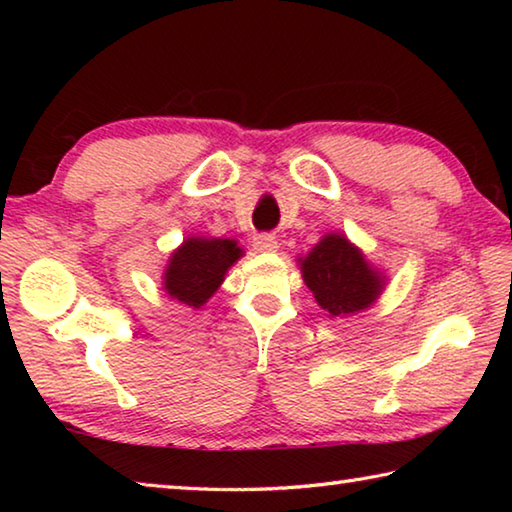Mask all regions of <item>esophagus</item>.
Masks as SVG:
<instances>
[{
    "label": "esophagus",
    "instance_id": "34e87169",
    "mask_svg": "<svg viewBox=\"0 0 512 512\" xmlns=\"http://www.w3.org/2000/svg\"><path fill=\"white\" fill-rule=\"evenodd\" d=\"M253 246L259 253H273L277 248V239L275 235H268V232H262V235H255L253 237Z\"/></svg>",
    "mask_w": 512,
    "mask_h": 512
}]
</instances>
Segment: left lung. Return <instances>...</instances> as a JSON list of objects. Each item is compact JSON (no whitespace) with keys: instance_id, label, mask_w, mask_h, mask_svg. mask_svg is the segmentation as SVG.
Returning a JSON list of instances; mask_svg holds the SVG:
<instances>
[{"instance_id":"1","label":"left lung","mask_w":512,"mask_h":512,"mask_svg":"<svg viewBox=\"0 0 512 512\" xmlns=\"http://www.w3.org/2000/svg\"><path fill=\"white\" fill-rule=\"evenodd\" d=\"M302 277L329 316L366 309L381 291V277L341 235H327L302 259Z\"/></svg>"}]
</instances>
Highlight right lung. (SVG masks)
<instances>
[{"mask_svg": "<svg viewBox=\"0 0 512 512\" xmlns=\"http://www.w3.org/2000/svg\"><path fill=\"white\" fill-rule=\"evenodd\" d=\"M241 257L235 239H187L164 271V289L189 307H201Z\"/></svg>", "mask_w": 512, "mask_h": 512, "instance_id": "right-lung-1", "label": "right lung"}]
</instances>
